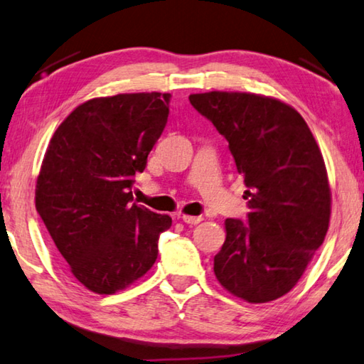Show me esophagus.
I'll list each match as a JSON object with an SVG mask.
<instances>
[{"label":"esophagus","mask_w":364,"mask_h":364,"mask_svg":"<svg viewBox=\"0 0 364 364\" xmlns=\"http://www.w3.org/2000/svg\"><path fill=\"white\" fill-rule=\"evenodd\" d=\"M181 220L186 224H199L200 221H203L202 216H189V215H180Z\"/></svg>","instance_id":"obj_1"}]
</instances>
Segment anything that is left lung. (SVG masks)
Listing matches in <instances>:
<instances>
[{
	"label": "left lung",
	"mask_w": 364,
	"mask_h": 364,
	"mask_svg": "<svg viewBox=\"0 0 364 364\" xmlns=\"http://www.w3.org/2000/svg\"><path fill=\"white\" fill-rule=\"evenodd\" d=\"M189 102L229 141L247 186V221L224 223L216 279L248 302L279 299L328 232L331 189L318 144L302 116L275 98L215 90Z\"/></svg>",
	"instance_id": "left-lung-1"
}]
</instances>
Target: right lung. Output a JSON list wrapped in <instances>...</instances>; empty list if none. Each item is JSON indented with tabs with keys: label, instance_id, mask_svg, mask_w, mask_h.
<instances>
[{
	"label": "right lung",
	"instance_id": "add662e5",
	"mask_svg": "<svg viewBox=\"0 0 364 364\" xmlns=\"http://www.w3.org/2000/svg\"><path fill=\"white\" fill-rule=\"evenodd\" d=\"M170 94L92 98L58 125L36 181V210L70 272L114 294L153 267L171 226L132 196L168 117Z\"/></svg>",
	"mask_w": 364,
	"mask_h": 364
}]
</instances>
